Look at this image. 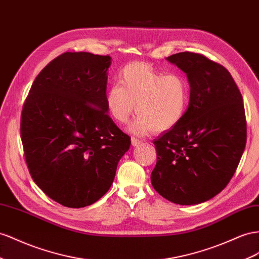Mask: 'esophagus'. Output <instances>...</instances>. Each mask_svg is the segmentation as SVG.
I'll return each instance as SVG.
<instances>
[{
	"label": "esophagus",
	"mask_w": 259,
	"mask_h": 259,
	"mask_svg": "<svg viewBox=\"0 0 259 259\" xmlns=\"http://www.w3.org/2000/svg\"><path fill=\"white\" fill-rule=\"evenodd\" d=\"M132 146H134V147H136V146H139L141 145L143 142L141 141V139H137V138H135V137H132Z\"/></svg>",
	"instance_id": "1"
}]
</instances>
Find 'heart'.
<instances>
[{
    "instance_id": "obj_1",
    "label": "heart",
    "mask_w": 259,
    "mask_h": 259,
    "mask_svg": "<svg viewBox=\"0 0 259 259\" xmlns=\"http://www.w3.org/2000/svg\"><path fill=\"white\" fill-rule=\"evenodd\" d=\"M118 80L106 94L109 116L126 124L135 111L138 116L128 131L135 135L173 128L184 117L191 101V86L182 73L164 74L143 62L125 65Z\"/></svg>"
}]
</instances>
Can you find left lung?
Wrapping results in <instances>:
<instances>
[{"mask_svg": "<svg viewBox=\"0 0 259 259\" xmlns=\"http://www.w3.org/2000/svg\"><path fill=\"white\" fill-rule=\"evenodd\" d=\"M190 81L191 101L182 121L153 141V188L179 205H197L225 188L243 155L246 120L243 98L228 69L198 53L166 58Z\"/></svg>", "mask_w": 259, "mask_h": 259, "instance_id": "left-lung-1", "label": "left lung"}]
</instances>
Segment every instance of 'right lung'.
<instances>
[{
	"mask_svg": "<svg viewBox=\"0 0 259 259\" xmlns=\"http://www.w3.org/2000/svg\"><path fill=\"white\" fill-rule=\"evenodd\" d=\"M109 55L66 52L39 73L20 134L30 176L59 204L81 208L112 185L131 138L108 115Z\"/></svg>",
	"mask_w": 259,
	"mask_h": 259,
	"instance_id": "add662e5",
	"label": "right lung"
}]
</instances>
